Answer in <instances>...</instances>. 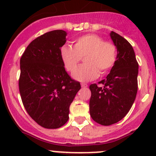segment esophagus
Returning a JSON list of instances; mask_svg holds the SVG:
<instances>
[{"mask_svg":"<svg viewBox=\"0 0 156 156\" xmlns=\"http://www.w3.org/2000/svg\"><path fill=\"white\" fill-rule=\"evenodd\" d=\"M81 85L82 87H87V84H85V83H81Z\"/></svg>","mask_w":156,"mask_h":156,"instance_id":"1","label":"esophagus"}]
</instances>
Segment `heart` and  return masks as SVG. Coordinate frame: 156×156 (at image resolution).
Here are the masks:
<instances>
[{
    "label": "heart",
    "mask_w": 156,
    "mask_h": 156,
    "mask_svg": "<svg viewBox=\"0 0 156 156\" xmlns=\"http://www.w3.org/2000/svg\"><path fill=\"white\" fill-rule=\"evenodd\" d=\"M60 56L68 72H72L84 56L86 63L75 68L72 77L79 81H89L97 78L100 72L103 75L111 70L117 59V48L97 34H87L78 37L73 48L63 45Z\"/></svg>",
    "instance_id": "heart-1"
}]
</instances>
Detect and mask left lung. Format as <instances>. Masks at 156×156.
<instances>
[{"label": "left lung", "instance_id": "left-lung-1", "mask_svg": "<svg viewBox=\"0 0 156 156\" xmlns=\"http://www.w3.org/2000/svg\"><path fill=\"white\" fill-rule=\"evenodd\" d=\"M110 37L117 48L114 66L99 84L90 85V114L93 120L104 126L122 120L131 108L137 93L138 62L130 44L112 31Z\"/></svg>", "mask_w": 156, "mask_h": 156}]
</instances>
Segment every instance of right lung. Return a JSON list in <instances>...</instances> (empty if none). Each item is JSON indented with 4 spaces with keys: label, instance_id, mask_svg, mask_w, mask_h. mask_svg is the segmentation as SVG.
<instances>
[{
    "label": "right lung",
    "instance_id": "add662e5",
    "mask_svg": "<svg viewBox=\"0 0 156 156\" xmlns=\"http://www.w3.org/2000/svg\"><path fill=\"white\" fill-rule=\"evenodd\" d=\"M66 34L63 30H54L39 36L20 59L19 88L23 106L30 117L44 128H59L68 122L69 106L81 89L61 59Z\"/></svg>",
    "mask_w": 156,
    "mask_h": 156
}]
</instances>
